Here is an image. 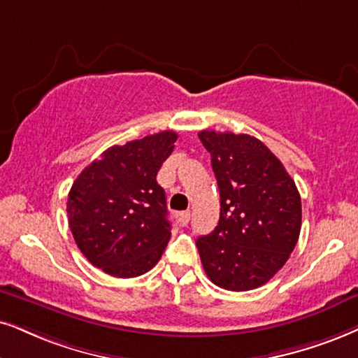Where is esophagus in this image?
I'll use <instances>...</instances> for the list:
<instances>
[{
	"mask_svg": "<svg viewBox=\"0 0 358 358\" xmlns=\"http://www.w3.org/2000/svg\"><path fill=\"white\" fill-rule=\"evenodd\" d=\"M189 218H192V215H189V211H182L176 215V221H178L180 226H187Z\"/></svg>",
	"mask_w": 358,
	"mask_h": 358,
	"instance_id": "1",
	"label": "esophagus"
}]
</instances>
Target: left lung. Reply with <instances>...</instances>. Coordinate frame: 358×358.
Masks as SVG:
<instances>
[{
    "label": "left lung",
    "instance_id": "obj_1",
    "mask_svg": "<svg viewBox=\"0 0 358 358\" xmlns=\"http://www.w3.org/2000/svg\"><path fill=\"white\" fill-rule=\"evenodd\" d=\"M220 188V221L196 239L213 284L251 291L286 264L301 233L302 206L296 183L261 140L246 134L201 130Z\"/></svg>",
    "mask_w": 358,
    "mask_h": 358
}]
</instances>
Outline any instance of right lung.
<instances>
[{
    "mask_svg": "<svg viewBox=\"0 0 358 358\" xmlns=\"http://www.w3.org/2000/svg\"><path fill=\"white\" fill-rule=\"evenodd\" d=\"M178 135L164 130L107 148L80 171L67 198L69 228L90 264L114 278H137L170 241L165 192L157 173Z\"/></svg>",
    "mask_w": 358,
    "mask_h": 358,
    "instance_id": "right-lung-1",
    "label": "right lung"
}]
</instances>
